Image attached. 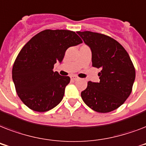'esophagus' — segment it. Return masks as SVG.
<instances>
[{"label":"esophagus","mask_w":146,"mask_h":146,"mask_svg":"<svg viewBox=\"0 0 146 146\" xmlns=\"http://www.w3.org/2000/svg\"><path fill=\"white\" fill-rule=\"evenodd\" d=\"M79 79H80V78L78 77V76H71V80H74V81H76V80H78Z\"/></svg>","instance_id":"esophagus-1"}]
</instances>
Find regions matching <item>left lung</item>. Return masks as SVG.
I'll list each match as a JSON object with an SVG mask.
<instances>
[{
    "label": "left lung",
    "mask_w": 146,
    "mask_h": 146,
    "mask_svg": "<svg viewBox=\"0 0 146 146\" xmlns=\"http://www.w3.org/2000/svg\"><path fill=\"white\" fill-rule=\"evenodd\" d=\"M92 51V66L101 68L98 82H89L81 92L86 105L100 113L118 108L129 96L136 71L128 53L112 38L92 32H77Z\"/></svg>",
    "instance_id": "8db88e82"
}]
</instances>
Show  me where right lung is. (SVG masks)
I'll use <instances>...</instances> for the list:
<instances>
[{
    "label": "right lung",
    "instance_id": "right-lung-1",
    "mask_svg": "<svg viewBox=\"0 0 146 146\" xmlns=\"http://www.w3.org/2000/svg\"><path fill=\"white\" fill-rule=\"evenodd\" d=\"M82 41L74 32L47 29L33 37L20 50L13 66L12 78L17 95L30 109L44 112L61 102L70 81L54 72L66 49Z\"/></svg>",
    "mask_w": 146,
    "mask_h": 146
}]
</instances>
